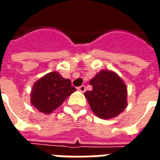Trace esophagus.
Returning <instances> with one entry per match:
<instances>
[{
    "instance_id": "esophagus-1",
    "label": "esophagus",
    "mask_w": 160,
    "mask_h": 160,
    "mask_svg": "<svg viewBox=\"0 0 160 160\" xmlns=\"http://www.w3.org/2000/svg\"><path fill=\"white\" fill-rule=\"evenodd\" d=\"M78 90L81 92H86V87L85 86H80V87H78Z\"/></svg>"
}]
</instances>
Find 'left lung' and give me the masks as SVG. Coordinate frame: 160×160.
<instances>
[{
	"mask_svg": "<svg viewBox=\"0 0 160 160\" xmlns=\"http://www.w3.org/2000/svg\"><path fill=\"white\" fill-rule=\"evenodd\" d=\"M92 90L85 92L92 111L102 119H111L127 107V87L113 71L101 70L90 80Z\"/></svg>",
	"mask_w": 160,
	"mask_h": 160,
	"instance_id": "1",
	"label": "left lung"
}]
</instances>
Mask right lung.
<instances>
[{"label": "right lung", "instance_id": "1", "mask_svg": "<svg viewBox=\"0 0 160 160\" xmlns=\"http://www.w3.org/2000/svg\"><path fill=\"white\" fill-rule=\"evenodd\" d=\"M75 91L71 86V80L64 79L56 71L50 72L34 83L31 104L40 112L50 114Z\"/></svg>", "mask_w": 160, "mask_h": 160}]
</instances>
